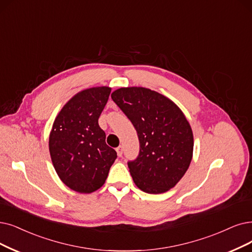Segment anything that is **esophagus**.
Segmentation results:
<instances>
[{
  "label": "esophagus",
  "instance_id": "esophagus-1",
  "mask_svg": "<svg viewBox=\"0 0 252 252\" xmlns=\"http://www.w3.org/2000/svg\"><path fill=\"white\" fill-rule=\"evenodd\" d=\"M116 151H117V154H118L119 157H121V156L123 155V148H122V147H118V148L116 149Z\"/></svg>",
  "mask_w": 252,
  "mask_h": 252
}]
</instances>
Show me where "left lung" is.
Segmentation results:
<instances>
[{
	"label": "left lung",
	"mask_w": 252,
	"mask_h": 252,
	"mask_svg": "<svg viewBox=\"0 0 252 252\" xmlns=\"http://www.w3.org/2000/svg\"><path fill=\"white\" fill-rule=\"evenodd\" d=\"M112 98L131 121L139 155L128 162L135 185L144 192L163 193L177 185L193 155L192 129L169 98L143 87L115 90Z\"/></svg>",
	"instance_id": "8db88e82"
}]
</instances>
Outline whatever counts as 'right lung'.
Returning <instances> with one entry per match:
<instances>
[{
    "instance_id": "1",
    "label": "right lung",
    "mask_w": 252,
    "mask_h": 252,
    "mask_svg": "<svg viewBox=\"0 0 252 252\" xmlns=\"http://www.w3.org/2000/svg\"><path fill=\"white\" fill-rule=\"evenodd\" d=\"M110 91L102 86L76 93L60 110L50 130L48 148L56 173L78 193L102 187L117 158L98 124Z\"/></svg>"
}]
</instances>
